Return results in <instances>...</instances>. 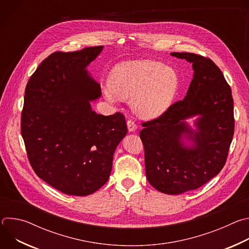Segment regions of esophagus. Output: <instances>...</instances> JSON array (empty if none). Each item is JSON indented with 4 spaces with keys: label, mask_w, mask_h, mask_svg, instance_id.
<instances>
[{
    "label": "esophagus",
    "mask_w": 249,
    "mask_h": 249,
    "mask_svg": "<svg viewBox=\"0 0 249 249\" xmlns=\"http://www.w3.org/2000/svg\"><path fill=\"white\" fill-rule=\"evenodd\" d=\"M127 127H128L129 132H134L137 129V125L135 124V122L130 120V119L127 120Z\"/></svg>",
    "instance_id": "esophagus-1"
}]
</instances>
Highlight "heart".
Listing matches in <instances>:
<instances>
[{"label":"heart","instance_id":"heart-1","mask_svg":"<svg viewBox=\"0 0 249 249\" xmlns=\"http://www.w3.org/2000/svg\"><path fill=\"white\" fill-rule=\"evenodd\" d=\"M178 86L179 78L173 68L153 60H134L114 67L109 84L102 87V94L112 104L120 98L130 99L137 116L151 119L169 107Z\"/></svg>","mask_w":249,"mask_h":249}]
</instances>
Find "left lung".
<instances>
[{"instance_id": "obj_1", "label": "left lung", "mask_w": 249, "mask_h": 249, "mask_svg": "<svg viewBox=\"0 0 249 249\" xmlns=\"http://www.w3.org/2000/svg\"><path fill=\"white\" fill-rule=\"evenodd\" d=\"M170 55L192 63L193 79L182 100L142 124L140 137L148 181L162 193L176 195L201 187L223 169L234 118L231 89L214 62L194 53ZM194 116H198L195 130L185 121Z\"/></svg>"}]
</instances>
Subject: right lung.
<instances>
[{"mask_svg":"<svg viewBox=\"0 0 249 249\" xmlns=\"http://www.w3.org/2000/svg\"><path fill=\"white\" fill-rule=\"evenodd\" d=\"M102 49L53 53L25 88L20 131L28 160L39 178L67 195L87 196L106 183L128 131L120 112L91 109L101 89L87 67Z\"/></svg>","mask_w":249,"mask_h":249,"instance_id":"right-lung-1","label":"right lung"}]
</instances>
